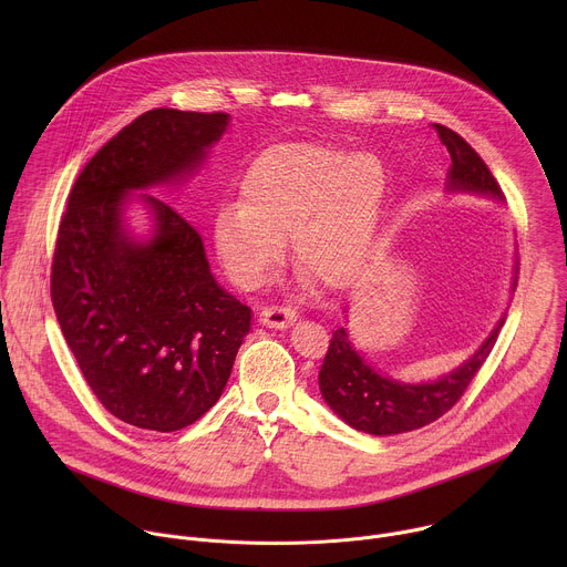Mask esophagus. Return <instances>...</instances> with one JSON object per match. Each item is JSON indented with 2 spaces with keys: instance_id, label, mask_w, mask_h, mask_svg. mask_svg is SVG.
Listing matches in <instances>:
<instances>
[{
  "instance_id": "1",
  "label": "esophagus",
  "mask_w": 567,
  "mask_h": 567,
  "mask_svg": "<svg viewBox=\"0 0 567 567\" xmlns=\"http://www.w3.org/2000/svg\"><path fill=\"white\" fill-rule=\"evenodd\" d=\"M298 316V311L291 305H267L260 311V322L267 328H287L289 322H293Z\"/></svg>"
}]
</instances>
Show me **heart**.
Masks as SVG:
<instances>
[{
	"mask_svg": "<svg viewBox=\"0 0 567 567\" xmlns=\"http://www.w3.org/2000/svg\"><path fill=\"white\" fill-rule=\"evenodd\" d=\"M388 173L372 152L348 154L328 143L265 150L213 221V245L241 285H258L285 256L291 235L296 267L318 287L339 289L363 269Z\"/></svg>",
	"mask_w": 567,
	"mask_h": 567,
	"instance_id": "b5f03b06",
	"label": "heart"
}]
</instances>
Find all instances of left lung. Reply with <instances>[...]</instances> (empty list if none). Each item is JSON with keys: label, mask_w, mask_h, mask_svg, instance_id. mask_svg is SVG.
I'll list each match as a JSON object with an SVG mask.
<instances>
[{"label": "left lung", "mask_w": 567, "mask_h": 567, "mask_svg": "<svg viewBox=\"0 0 567 567\" xmlns=\"http://www.w3.org/2000/svg\"><path fill=\"white\" fill-rule=\"evenodd\" d=\"M433 130L451 154L449 188L484 193L503 199V190L482 156L457 132L440 123H435ZM503 326L505 316L498 320L492 337L480 346V350L464 365L433 383L422 385L399 383L372 370L354 352L346 330L339 328L332 332L326 361H322L318 374L320 392L330 403V409L357 431L370 435H396L422 429L440 420L460 401L471 379L494 350Z\"/></svg>", "instance_id": "left-lung-1"}]
</instances>
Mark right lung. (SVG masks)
Here are the masks:
<instances>
[{"label": "right lung", "instance_id": "obj_1", "mask_svg": "<svg viewBox=\"0 0 567 567\" xmlns=\"http://www.w3.org/2000/svg\"><path fill=\"white\" fill-rule=\"evenodd\" d=\"M224 112L158 107L110 138L78 175L51 265V300L75 363L103 409L171 433L219 399L251 309L210 276L202 237L166 202L145 197L156 230L125 235V195L195 171L224 134Z\"/></svg>", "mask_w": 567, "mask_h": 567}]
</instances>
